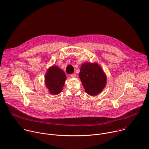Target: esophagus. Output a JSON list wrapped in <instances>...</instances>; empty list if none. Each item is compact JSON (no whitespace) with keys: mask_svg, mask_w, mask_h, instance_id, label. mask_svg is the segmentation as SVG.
<instances>
[{"mask_svg":"<svg viewBox=\"0 0 149 149\" xmlns=\"http://www.w3.org/2000/svg\"><path fill=\"white\" fill-rule=\"evenodd\" d=\"M70 76H71V77H72V78H75V77H76V74H75V73H74V74H71Z\"/></svg>","mask_w":149,"mask_h":149,"instance_id":"1","label":"esophagus"}]
</instances>
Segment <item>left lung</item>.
Here are the masks:
<instances>
[{
  "label": "left lung",
  "mask_w": 149,
  "mask_h": 149,
  "mask_svg": "<svg viewBox=\"0 0 149 149\" xmlns=\"http://www.w3.org/2000/svg\"><path fill=\"white\" fill-rule=\"evenodd\" d=\"M79 76L85 91L92 96L101 92L107 83V77L97 63H82Z\"/></svg>",
  "instance_id": "obj_1"
}]
</instances>
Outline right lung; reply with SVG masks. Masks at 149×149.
<instances>
[{"mask_svg":"<svg viewBox=\"0 0 149 149\" xmlns=\"http://www.w3.org/2000/svg\"><path fill=\"white\" fill-rule=\"evenodd\" d=\"M45 85L52 95L59 94L66 80V75L63 70L55 65L50 67L45 75Z\"/></svg>","mask_w":149,"mask_h":149,"instance_id":"obj_1","label":"right lung"}]
</instances>
